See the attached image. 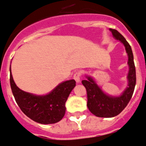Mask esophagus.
Here are the masks:
<instances>
[{"label":"esophagus","mask_w":146,"mask_h":146,"mask_svg":"<svg viewBox=\"0 0 146 146\" xmlns=\"http://www.w3.org/2000/svg\"><path fill=\"white\" fill-rule=\"evenodd\" d=\"M81 76H82V73H81V72H80V71H77V72H76L74 74L73 77H74V80H75L76 82H80V79H81Z\"/></svg>","instance_id":"esophagus-1"}]
</instances>
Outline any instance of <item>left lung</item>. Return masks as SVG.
<instances>
[{
    "label": "left lung",
    "mask_w": 146,
    "mask_h": 146,
    "mask_svg": "<svg viewBox=\"0 0 146 146\" xmlns=\"http://www.w3.org/2000/svg\"><path fill=\"white\" fill-rule=\"evenodd\" d=\"M113 37L121 41L125 46V49L128 55V64L129 71L128 73V87L124 93L119 97H112L105 94L90 77H87L88 80H82V83L85 86L88 97V109L93 114L98 117L110 118L119 114L125 107L127 106L134 93L136 84V72L135 66L134 58L132 48L127 41L117 30L110 29Z\"/></svg>",
    "instance_id": "1"
}]
</instances>
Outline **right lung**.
Segmentation results:
<instances>
[{
	"instance_id": "obj_1",
	"label": "right lung",
	"mask_w": 146,
	"mask_h": 146,
	"mask_svg": "<svg viewBox=\"0 0 146 146\" xmlns=\"http://www.w3.org/2000/svg\"><path fill=\"white\" fill-rule=\"evenodd\" d=\"M10 84L16 102L22 112L36 122L48 125L62 119L66 111L65 104L76 82L71 80L62 82L49 94L42 96H35L20 90L16 85L11 73Z\"/></svg>"
}]
</instances>
